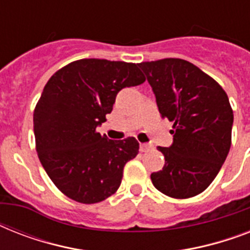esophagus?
Returning a JSON list of instances; mask_svg holds the SVG:
<instances>
[{
    "instance_id": "1",
    "label": "esophagus",
    "mask_w": 250,
    "mask_h": 250,
    "mask_svg": "<svg viewBox=\"0 0 250 250\" xmlns=\"http://www.w3.org/2000/svg\"><path fill=\"white\" fill-rule=\"evenodd\" d=\"M153 145L152 144H140V152H149V150H152Z\"/></svg>"
}]
</instances>
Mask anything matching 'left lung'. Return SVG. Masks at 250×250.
<instances>
[{
	"label": "left lung",
	"instance_id": "1",
	"mask_svg": "<svg viewBox=\"0 0 250 250\" xmlns=\"http://www.w3.org/2000/svg\"><path fill=\"white\" fill-rule=\"evenodd\" d=\"M162 118L172 122L174 141L158 146L165 166L153 186L172 198L197 196L211 184L231 148L233 111L223 88L180 58L141 62Z\"/></svg>",
	"mask_w": 250,
	"mask_h": 250
}]
</instances>
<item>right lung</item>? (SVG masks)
<instances>
[{
    "label": "right lung",
    "mask_w": 250,
    "mask_h": 250,
    "mask_svg": "<svg viewBox=\"0 0 250 250\" xmlns=\"http://www.w3.org/2000/svg\"><path fill=\"white\" fill-rule=\"evenodd\" d=\"M144 82L139 64L89 58L62 67L44 86L33 113L36 150L67 197L96 204L118 190L139 143L135 137L109 140L96 129L111 113L119 90Z\"/></svg>",
    "instance_id": "1"
}]
</instances>
